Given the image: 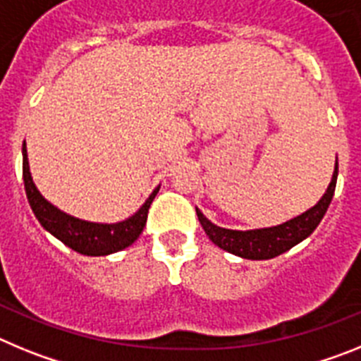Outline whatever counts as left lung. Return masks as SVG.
Segmentation results:
<instances>
[{"label":"left lung","mask_w":361,"mask_h":361,"mask_svg":"<svg viewBox=\"0 0 361 361\" xmlns=\"http://www.w3.org/2000/svg\"><path fill=\"white\" fill-rule=\"evenodd\" d=\"M336 178L338 157L336 162H334L331 183L324 195H322V199L312 208L302 213V215L295 216V219L288 220V222H282L279 226L240 231V229H228L213 224L212 220L204 216V213L199 208H195L197 216H199V222L202 224L209 240L215 245H219L220 250L237 255L240 258H247V260H269V258L279 257V255L291 250L293 245L305 240L317 229V226L320 224V220L324 219L325 212L329 208L331 200H333Z\"/></svg>","instance_id":"left-lung-1"}]
</instances>
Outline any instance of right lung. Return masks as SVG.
I'll list each match as a JSON object with an SVG mask.
<instances>
[{
  "instance_id": "1",
  "label": "right lung",
  "mask_w": 361,
  "mask_h": 361,
  "mask_svg": "<svg viewBox=\"0 0 361 361\" xmlns=\"http://www.w3.org/2000/svg\"><path fill=\"white\" fill-rule=\"evenodd\" d=\"M21 153H23V183L28 204H30L32 212L39 220L43 229H47L57 240H61L63 244L68 245L70 250L86 255V257H104V255L123 251L124 247L132 245L139 238V235H141L146 226L149 206H152L153 199L159 193L161 184L149 193V197L145 200L141 208L128 219L119 220V222H110V224H106V222H90V220H82L78 219V216L68 215L57 206H54L50 200L44 199L41 195V191L37 190L34 178H32L25 142Z\"/></svg>"
}]
</instances>
